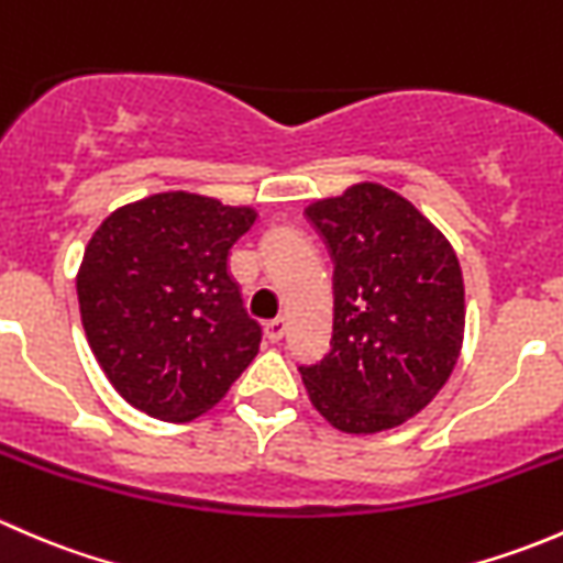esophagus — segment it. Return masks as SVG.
Returning <instances> with one entry per match:
<instances>
[{
	"instance_id": "1",
	"label": "esophagus",
	"mask_w": 563,
	"mask_h": 563,
	"mask_svg": "<svg viewBox=\"0 0 563 563\" xmlns=\"http://www.w3.org/2000/svg\"><path fill=\"white\" fill-rule=\"evenodd\" d=\"M264 334L269 343H280L283 334H286V318H272V321H266Z\"/></svg>"
}]
</instances>
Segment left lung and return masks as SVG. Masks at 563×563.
<instances>
[{
	"mask_svg": "<svg viewBox=\"0 0 563 563\" xmlns=\"http://www.w3.org/2000/svg\"><path fill=\"white\" fill-rule=\"evenodd\" d=\"M334 275L329 354L299 365L310 402L343 433H382L422 411L455 371L465 291L446 236L376 181L305 209Z\"/></svg>",
	"mask_w": 563,
	"mask_h": 563,
	"instance_id": "left-lung-1",
	"label": "left lung"
}]
</instances>
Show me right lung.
Masks as SVG:
<instances>
[{
  "mask_svg": "<svg viewBox=\"0 0 563 563\" xmlns=\"http://www.w3.org/2000/svg\"><path fill=\"white\" fill-rule=\"evenodd\" d=\"M253 207L174 190L119 207L84 250L76 288L89 349L113 389L150 417L190 422L253 362L229 253Z\"/></svg>",
  "mask_w": 563,
  "mask_h": 563,
  "instance_id": "obj_1",
  "label": "right lung"
}]
</instances>
